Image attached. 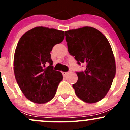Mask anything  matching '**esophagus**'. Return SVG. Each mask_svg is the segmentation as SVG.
I'll list each match as a JSON object with an SVG mask.
<instances>
[{
    "label": "esophagus",
    "mask_w": 130,
    "mask_h": 130,
    "mask_svg": "<svg viewBox=\"0 0 130 130\" xmlns=\"http://www.w3.org/2000/svg\"><path fill=\"white\" fill-rule=\"evenodd\" d=\"M68 73V72H62V74H63V76H66Z\"/></svg>",
    "instance_id": "esophagus-1"
}]
</instances>
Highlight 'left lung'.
Segmentation results:
<instances>
[{"label": "left lung", "mask_w": 130, "mask_h": 130, "mask_svg": "<svg viewBox=\"0 0 130 130\" xmlns=\"http://www.w3.org/2000/svg\"><path fill=\"white\" fill-rule=\"evenodd\" d=\"M70 54L77 64H86L77 71L73 84L76 95L83 101L94 103L102 100L111 87L116 75V63L111 46L102 33L92 27L65 31Z\"/></svg>", "instance_id": "8db88e82"}]
</instances>
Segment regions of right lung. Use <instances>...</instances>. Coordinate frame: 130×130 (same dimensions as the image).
<instances>
[{
	"label": "right lung",
	"mask_w": 130,
	"mask_h": 130,
	"mask_svg": "<svg viewBox=\"0 0 130 130\" xmlns=\"http://www.w3.org/2000/svg\"><path fill=\"white\" fill-rule=\"evenodd\" d=\"M65 37L64 31L37 27L19 39L14 57L16 80L25 96L35 103H45L54 96L63 79L53 70L50 53Z\"/></svg>",
	"instance_id": "add662e5"
}]
</instances>
